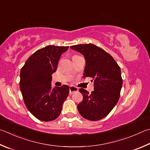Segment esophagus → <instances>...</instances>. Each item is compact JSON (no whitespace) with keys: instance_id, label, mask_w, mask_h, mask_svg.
Masks as SVG:
<instances>
[{"instance_id":"obj_1","label":"esophagus","mask_w":150,"mask_h":150,"mask_svg":"<svg viewBox=\"0 0 150 150\" xmlns=\"http://www.w3.org/2000/svg\"><path fill=\"white\" fill-rule=\"evenodd\" d=\"M79 89L77 88V87H75L73 86H71L69 87V92L70 94H73L74 93V92H78Z\"/></svg>"}]
</instances>
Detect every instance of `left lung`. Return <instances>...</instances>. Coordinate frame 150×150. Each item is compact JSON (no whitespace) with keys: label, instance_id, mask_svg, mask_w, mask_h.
Wrapping results in <instances>:
<instances>
[{"label":"left lung","instance_id":"obj_1","mask_svg":"<svg viewBox=\"0 0 150 150\" xmlns=\"http://www.w3.org/2000/svg\"><path fill=\"white\" fill-rule=\"evenodd\" d=\"M82 54L85 59L83 77L94 81L91 94L83 88V99L77 105L81 115L90 121H98L107 116L117 103L122 85L121 69L113 57L92 44L70 47Z\"/></svg>","mask_w":150,"mask_h":150}]
</instances>
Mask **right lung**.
Returning <instances> with one entry per match:
<instances>
[{"label":"right lung","mask_w":150,"mask_h":150,"mask_svg":"<svg viewBox=\"0 0 150 150\" xmlns=\"http://www.w3.org/2000/svg\"><path fill=\"white\" fill-rule=\"evenodd\" d=\"M69 47L47 46L29 57L20 71V88L27 108L42 121L55 120L69 93L64 84L52 87V75L56 71L59 59Z\"/></svg>","instance_id":"1"}]
</instances>
